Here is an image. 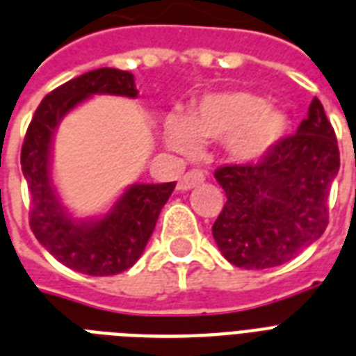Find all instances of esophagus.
Masks as SVG:
<instances>
[{"label": "esophagus", "instance_id": "34e87169", "mask_svg": "<svg viewBox=\"0 0 356 356\" xmlns=\"http://www.w3.org/2000/svg\"><path fill=\"white\" fill-rule=\"evenodd\" d=\"M204 172L203 170H190L183 175V177L179 179L177 183V190L179 192H186V190H192L193 186H197V184L204 183Z\"/></svg>", "mask_w": 356, "mask_h": 356}]
</instances>
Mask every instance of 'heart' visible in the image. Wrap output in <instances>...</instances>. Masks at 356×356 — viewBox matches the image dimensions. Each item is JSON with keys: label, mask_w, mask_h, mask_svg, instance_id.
<instances>
[{"label": "heart", "mask_w": 356, "mask_h": 356, "mask_svg": "<svg viewBox=\"0 0 356 356\" xmlns=\"http://www.w3.org/2000/svg\"><path fill=\"white\" fill-rule=\"evenodd\" d=\"M287 131V115L268 108L265 98L248 91H219L201 98L188 118L170 117L164 138L179 155H193L199 140L225 138L234 161L254 163L273 152Z\"/></svg>", "instance_id": "obj_1"}]
</instances>
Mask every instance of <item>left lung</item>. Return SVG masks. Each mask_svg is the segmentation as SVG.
<instances>
[{"label": "left lung", "instance_id": "obj_1", "mask_svg": "<svg viewBox=\"0 0 356 356\" xmlns=\"http://www.w3.org/2000/svg\"><path fill=\"white\" fill-rule=\"evenodd\" d=\"M340 168L334 129L318 98L296 133L258 163L216 170L227 203L212 236L228 261L270 268L291 261L327 227V197Z\"/></svg>", "mask_w": 356, "mask_h": 356}]
</instances>
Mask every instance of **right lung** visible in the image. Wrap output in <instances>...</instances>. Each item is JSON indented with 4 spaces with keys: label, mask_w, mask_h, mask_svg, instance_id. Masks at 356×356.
I'll return each instance as SVG.
<instances>
[{
    "label": "right lung",
    "mask_w": 356,
    "mask_h": 356,
    "mask_svg": "<svg viewBox=\"0 0 356 356\" xmlns=\"http://www.w3.org/2000/svg\"><path fill=\"white\" fill-rule=\"evenodd\" d=\"M128 71L102 67L76 76L43 98L22 146V172L31 192V228L43 248L65 267L89 276H113L133 267L175 183L131 184L106 216L74 219L65 210L51 177V149L58 124L93 95L137 97Z\"/></svg>",
    "instance_id": "1"
}]
</instances>
